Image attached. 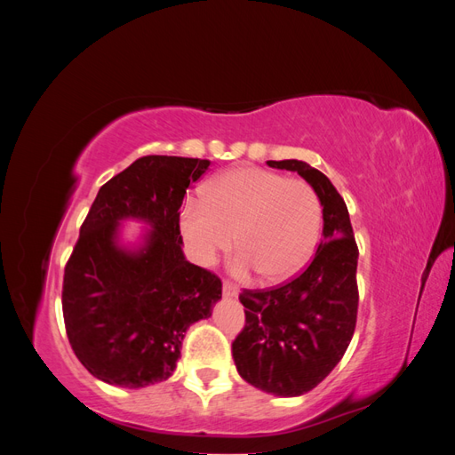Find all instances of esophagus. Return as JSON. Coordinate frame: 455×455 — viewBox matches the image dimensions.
I'll return each instance as SVG.
<instances>
[{
	"mask_svg": "<svg viewBox=\"0 0 455 455\" xmlns=\"http://www.w3.org/2000/svg\"><path fill=\"white\" fill-rule=\"evenodd\" d=\"M239 294V288L233 284V283H229V281H224V296H228V298H235Z\"/></svg>",
	"mask_w": 455,
	"mask_h": 455,
	"instance_id": "1",
	"label": "esophagus"
}]
</instances>
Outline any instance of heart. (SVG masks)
Segmentation results:
<instances>
[{
    "mask_svg": "<svg viewBox=\"0 0 455 455\" xmlns=\"http://www.w3.org/2000/svg\"><path fill=\"white\" fill-rule=\"evenodd\" d=\"M321 224V199L306 180L261 167L216 176L203 199H188L180 211V231L199 264L212 266L235 233L231 271L239 277L259 271L264 281H283L304 267Z\"/></svg>",
    "mask_w": 455,
    "mask_h": 455,
    "instance_id": "1",
    "label": "heart"
}]
</instances>
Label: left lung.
I'll use <instances>...</instances> for the list:
<instances>
[{"instance_id":"1","label":"left lung","mask_w":455,"mask_h":455,"mask_svg":"<svg viewBox=\"0 0 455 455\" xmlns=\"http://www.w3.org/2000/svg\"><path fill=\"white\" fill-rule=\"evenodd\" d=\"M298 172L323 204V241L298 277L264 291H243L244 328L231 351L239 376L279 396L316 387L341 361L356 324V249L346 201L332 182L298 159L267 161Z\"/></svg>"}]
</instances>
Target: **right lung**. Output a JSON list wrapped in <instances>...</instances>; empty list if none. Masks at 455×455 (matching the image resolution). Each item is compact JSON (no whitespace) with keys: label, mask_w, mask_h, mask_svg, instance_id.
Wrapping results in <instances>:
<instances>
[{"label":"right lung","mask_w":455,"mask_h":455,"mask_svg":"<svg viewBox=\"0 0 455 455\" xmlns=\"http://www.w3.org/2000/svg\"><path fill=\"white\" fill-rule=\"evenodd\" d=\"M211 161L146 156L108 180L64 267L62 313L70 346L94 378L127 389L164 381L189 324L212 315L222 281L182 252L180 206ZM152 229L136 251L118 246V224Z\"/></svg>","instance_id":"obj_1"}]
</instances>
